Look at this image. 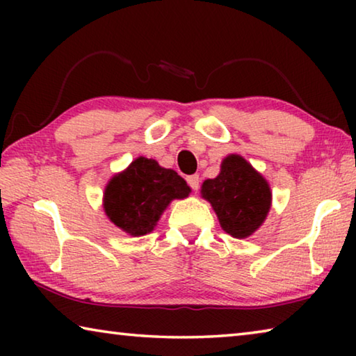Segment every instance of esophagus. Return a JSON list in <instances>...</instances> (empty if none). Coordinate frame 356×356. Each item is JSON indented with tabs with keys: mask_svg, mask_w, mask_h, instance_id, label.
<instances>
[{
	"mask_svg": "<svg viewBox=\"0 0 356 356\" xmlns=\"http://www.w3.org/2000/svg\"><path fill=\"white\" fill-rule=\"evenodd\" d=\"M186 182H188V185L191 186V190H197V188H200L201 179H200V176H197V174H193V176L186 177Z\"/></svg>",
	"mask_w": 356,
	"mask_h": 356,
	"instance_id": "obj_1",
	"label": "esophagus"
}]
</instances>
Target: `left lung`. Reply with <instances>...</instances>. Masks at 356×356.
<instances>
[{"label":"left lung","mask_w":356,"mask_h":356,"mask_svg":"<svg viewBox=\"0 0 356 356\" xmlns=\"http://www.w3.org/2000/svg\"><path fill=\"white\" fill-rule=\"evenodd\" d=\"M201 195L212 204L221 227L236 238L256 232L272 206L268 182L237 154L222 160L215 179L204 180Z\"/></svg>","instance_id":"1"}]
</instances>
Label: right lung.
Returning <instances> with one entry per match:
<instances>
[{
  "instance_id": "right-lung-1",
  "label": "right lung",
  "mask_w": 356,
  "mask_h": 356,
  "mask_svg": "<svg viewBox=\"0 0 356 356\" xmlns=\"http://www.w3.org/2000/svg\"><path fill=\"white\" fill-rule=\"evenodd\" d=\"M190 186L174 170L161 168L155 160L138 156L127 170L113 176L104 193L108 218L129 236L152 232L172 200H184Z\"/></svg>"
}]
</instances>
